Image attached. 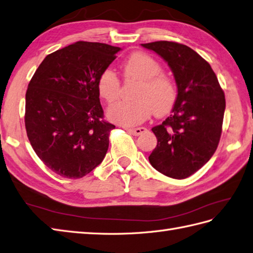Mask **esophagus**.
Returning a JSON list of instances; mask_svg holds the SVG:
<instances>
[{"label":"esophagus","mask_w":253,"mask_h":253,"mask_svg":"<svg viewBox=\"0 0 253 253\" xmlns=\"http://www.w3.org/2000/svg\"><path fill=\"white\" fill-rule=\"evenodd\" d=\"M128 133L135 135V136H138V135H141L143 133L147 132L146 127H136V128H127L126 130Z\"/></svg>","instance_id":"esophagus-1"}]
</instances>
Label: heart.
I'll return each instance as SVG.
<instances>
[{"label": "heart", "instance_id": "obj_1", "mask_svg": "<svg viewBox=\"0 0 253 253\" xmlns=\"http://www.w3.org/2000/svg\"><path fill=\"white\" fill-rule=\"evenodd\" d=\"M157 59L145 52H134L123 63L126 79L137 80L131 102H117L107 109L110 121L121 126H133L148 119L151 113L165 116L174 108L178 97L175 80L162 73ZM97 90L108 103L116 101L120 93V79L110 69L104 70L97 79Z\"/></svg>", "mask_w": 253, "mask_h": 253}]
</instances>
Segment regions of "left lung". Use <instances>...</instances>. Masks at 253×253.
<instances>
[{
	"instance_id": "left-lung-1",
	"label": "left lung",
	"mask_w": 253,
	"mask_h": 253,
	"mask_svg": "<svg viewBox=\"0 0 253 253\" xmlns=\"http://www.w3.org/2000/svg\"><path fill=\"white\" fill-rule=\"evenodd\" d=\"M141 46L168 62L178 88L173 114L152 127L158 144L149 162L165 176L184 179L217 150L222 133L224 92L211 66L190 47L168 41Z\"/></svg>"
}]
</instances>
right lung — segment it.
Here are the masks:
<instances>
[{
    "label": "right lung",
    "mask_w": 253,
    "mask_h": 253,
    "mask_svg": "<svg viewBox=\"0 0 253 253\" xmlns=\"http://www.w3.org/2000/svg\"><path fill=\"white\" fill-rule=\"evenodd\" d=\"M121 48L77 42L48 54L30 80L24 123L28 138L48 169L70 179L89 174L108 149L97 79Z\"/></svg>",
    "instance_id": "obj_1"
}]
</instances>
